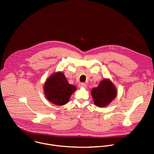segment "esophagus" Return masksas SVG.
I'll use <instances>...</instances> for the list:
<instances>
[{
	"label": "esophagus",
	"mask_w": 154,
	"mask_h": 154,
	"mask_svg": "<svg viewBox=\"0 0 154 154\" xmlns=\"http://www.w3.org/2000/svg\"><path fill=\"white\" fill-rule=\"evenodd\" d=\"M86 87H87V85L84 83H80L79 84V87H84V88H85Z\"/></svg>",
	"instance_id": "1"
}]
</instances>
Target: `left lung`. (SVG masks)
Returning <instances> with one entry per match:
<instances>
[{
    "label": "left lung",
    "instance_id": "8db88e82",
    "mask_svg": "<svg viewBox=\"0 0 154 154\" xmlns=\"http://www.w3.org/2000/svg\"><path fill=\"white\" fill-rule=\"evenodd\" d=\"M117 93L116 86L109 79L102 80L91 92L94 105L100 108L108 106L116 98Z\"/></svg>",
    "mask_w": 154,
    "mask_h": 154
}]
</instances>
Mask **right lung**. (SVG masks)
<instances>
[{"label": "right lung", "instance_id": "obj_1", "mask_svg": "<svg viewBox=\"0 0 154 154\" xmlns=\"http://www.w3.org/2000/svg\"><path fill=\"white\" fill-rule=\"evenodd\" d=\"M43 90L49 102L55 105H64L68 103L76 88L69 84L63 72H57L51 75L46 81Z\"/></svg>", "mask_w": 154, "mask_h": 154}]
</instances>
